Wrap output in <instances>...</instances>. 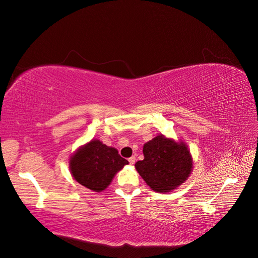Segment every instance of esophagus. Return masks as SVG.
<instances>
[{"label":"esophagus","instance_id":"34e87169","mask_svg":"<svg viewBox=\"0 0 258 258\" xmlns=\"http://www.w3.org/2000/svg\"><path fill=\"white\" fill-rule=\"evenodd\" d=\"M128 161H129L130 165H135V163H136V157H135V156H131V157L128 159Z\"/></svg>","mask_w":258,"mask_h":258}]
</instances>
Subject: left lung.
<instances>
[{
    "label": "left lung",
    "instance_id": "1",
    "mask_svg": "<svg viewBox=\"0 0 258 258\" xmlns=\"http://www.w3.org/2000/svg\"><path fill=\"white\" fill-rule=\"evenodd\" d=\"M144 159L135 167L150 188L166 194L181 186L192 171V157L188 146L179 140L159 135L143 146Z\"/></svg>",
    "mask_w": 258,
    "mask_h": 258
}]
</instances>
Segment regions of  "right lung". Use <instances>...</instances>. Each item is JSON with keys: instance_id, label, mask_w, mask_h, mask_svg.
Segmentation results:
<instances>
[{"instance_id": "1", "label": "right lung", "mask_w": 258, "mask_h": 258, "mask_svg": "<svg viewBox=\"0 0 258 258\" xmlns=\"http://www.w3.org/2000/svg\"><path fill=\"white\" fill-rule=\"evenodd\" d=\"M128 163V160L120 157L115 147L92 139L71 155L69 168L77 183L92 191L101 192L107 188L116 173Z\"/></svg>"}]
</instances>
